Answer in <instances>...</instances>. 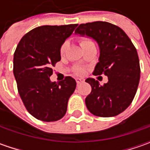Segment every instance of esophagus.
I'll return each instance as SVG.
<instances>
[{
  "instance_id": "esophagus-1",
  "label": "esophagus",
  "mask_w": 150,
  "mask_h": 150,
  "mask_svg": "<svg viewBox=\"0 0 150 150\" xmlns=\"http://www.w3.org/2000/svg\"><path fill=\"white\" fill-rule=\"evenodd\" d=\"M84 82V79L83 78H76V83L78 84L81 83H83Z\"/></svg>"
}]
</instances>
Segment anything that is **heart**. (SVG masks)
Listing matches in <instances>:
<instances>
[{
  "label": "heart",
  "instance_id": "1",
  "mask_svg": "<svg viewBox=\"0 0 150 150\" xmlns=\"http://www.w3.org/2000/svg\"><path fill=\"white\" fill-rule=\"evenodd\" d=\"M90 43H93V41H91L90 39H88V38H83V39L80 40V45L82 46V47ZM67 48H68V42H62V44L61 45L60 49H59V52H60V55L62 57H63L64 55L66 54ZM72 72L77 76H83V75H84L86 71H85V68L83 67L75 66L72 69Z\"/></svg>",
  "mask_w": 150,
  "mask_h": 150
}]
</instances>
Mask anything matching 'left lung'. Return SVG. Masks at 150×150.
Listing matches in <instances>:
<instances>
[{"label":"left lung","mask_w":150,"mask_h":150,"mask_svg":"<svg viewBox=\"0 0 150 150\" xmlns=\"http://www.w3.org/2000/svg\"><path fill=\"white\" fill-rule=\"evenodd\" d=\"M75 32L97 41L100 57L93 74H104L108 79L102 86L93 78L86 79L92 88L85 98L88 109L98 117H113L124 112L135 96L140 78L135 47L120 27L107 21L80 24Z\"/></svg>","instance_id":"8db88e82"}]
</instances>
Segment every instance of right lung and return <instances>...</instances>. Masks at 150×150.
<instances>
[{
  "label": "right lung",
  "mask_w": 150,
  "mask_h": 150,
  "mask_svg": "<svg viewBox=\"0 0 150 150\" xmlns=\"http://www.w3.org/2000/svg\"><path fill=\"white\" fill-rule=\"evenodd\" d=\"M78 24L42 26L21 39L14 52L13 73L26 110L43 122L57 121L67 112V102L76 88L71 77L52 83V67L61 60V45Z\"/></svg>",
  "instance_id": "obj_1"
}]
</instances>
